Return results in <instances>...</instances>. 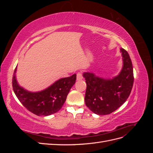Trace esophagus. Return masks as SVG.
I'll return each mask as SVG.
<instances>
[{"mask_svg": "<svg viewBox=\"0 0 153 153\" xmlns=\"http://www.w3.org/2000/svg\"><path fill=\"white\" fill-rule=\"evenodd\" d=\"M82 78H83V76H82V73L78 72L76 74V80H82Z\"/></svg>", "mask_w": 153, "mask_h": 153, "instance_id": "1", "label": "esophagus"}]
</instances>
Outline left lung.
Masks as SVG:
<instances>
[{
	"label": "left lung",
	"instance_id": "obj_1",
	"mask_svg": "<svg viewBox=\"0 0 153 153\" xmlns=\"http://www.w3.org/2000/svg\"><path fill=\"white\" fill-rule=\"evenodd\" d=\"M120 50L123 66L119 75L112 79H105L89 72L83 74L87 84L85 103L96 114L107 115L114 112L131 93L134 81L131 61L126 50Z\"/></svg>",
	"mask_w": 153,
	"mask_h": 153
}]
</instances>
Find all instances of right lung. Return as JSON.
Wrapping results in <instances>:
<instances>
[{
	"instance_id": "obj_1",
	"label": "right lung",
	"mask_w": 153,
	"mask_h": 153,
	"mask_svg": "<svg viewBox=\"0 0 153 153\" xmlns=\"http://www.w3.org/2000/svg\"><path fill=\"white\" fill-rule=\"evenodd\" d=\"M16 68L12 80L14 92L27 110L39 116H47L60 110L76 79V75L74 74L71 76L61 78L43 91L32 92L27 91L18 84L15 75Z\"/></svg>"
}]
</instances>
